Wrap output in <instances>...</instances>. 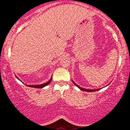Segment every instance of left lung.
<instances>
[{
	"instance_id": "left-lung-1",
	"label": "left lung",
	"mask_w": 130,
	"mask_h": 130,
	"mask_svg": "<svg viewBox=\"0 0 130 130\" xmlns=\"http://www.w3.org/2000/svg\"><path fill=\"white\" fill-rule=\"evenodd\" d=\"M72 82H73V84H74V85H76V86H77V87H78L79 89H81L82 91H87V92H94V91H98V90L100 89H84V88H82V87H79V85H78L76 84H75V83L73 81H72Z\"/></svg>"
}]
</instances>
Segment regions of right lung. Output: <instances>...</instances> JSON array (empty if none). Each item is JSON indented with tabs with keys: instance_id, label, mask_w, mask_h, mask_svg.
<instances>
[{
	"instance_id": "obj_1",
	"label": "right lung",
	"mask_w": 130,
	"mask_h": 130,
	"mask_svg": "<svg viewBox=\"0 0 130 130\" xmlns=\"http://www.w3.org/2000/svg\"><path fill=\"white\" fill-rule=\"evenodd\" d=\"M51 80H52V78H51V79L49 80V81H48L47 82L45 83V84H40V85H26L27 86H28V87H34V88H43V87H45L46 85H48L50 83H51Z\"/></svg>"
}]
</instances>
